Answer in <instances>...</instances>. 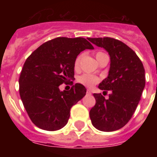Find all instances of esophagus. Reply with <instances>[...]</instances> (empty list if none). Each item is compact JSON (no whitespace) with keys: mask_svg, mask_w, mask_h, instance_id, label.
Listing matches in <instances>:
<instances>
[{"mask_svg":"<svg viewBox=\"0 0 157 157\" xmlns=\"http://www.w3.org/2000/svg\"><path fill=\"white\" fill-rule=\"evenodd\" d=\"M86 93L88 94H91V91L90 90H88L86 91Z\"/></svg>","mask_w":157,"mask_h":157,"instance_id":"1","label":"esophagus"}]
</instances>
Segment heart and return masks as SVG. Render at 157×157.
Here are the masks:
<instances>
[{
    "mask_svg": "<svg viewBox=\"0 0 157 157\" xmlns=\"http://www.w3.org/2000/svg\"><path fill=\"white\" fill-rule=\"evenodd\" d=\"M103 54H105L104 53L98 52L96 54V59H98L99 57L103 55ZM80 61H81V56H78L76 59V60H75V67H76L79 66ZM78 81L81 84L84 85V86H87V87H91L94 85H95L96 83H98V79L96 76L90 75V74H83V75H81L78 78Z\"/></svg>",
    "mask_w": 157,
    "mask_h": 157,
    "instance_id": "heart-1",
    "label": "heart"
}]
</instances>
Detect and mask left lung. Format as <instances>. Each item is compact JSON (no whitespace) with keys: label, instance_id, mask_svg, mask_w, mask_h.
Segmentation results:
<instances>
[{"label":"left lung","instance_id":"8db88e82","mask_svg":"<svg viewBox=\"0 0 157 157\" xmlns=\"http://www.w3.org/2000/svg\"><path fill=\"white\" fill-rule=\"evenodd\" d=\"M88 40L110 56L108 76L98 85L105 93L110 90L109 98L94 94L96 103L90 117L98 130L115 131L124 126L136 110L145 87V70L135 52L121 40L111 37Z\"/></svg>","mask_w":157,"mask_h":157}]
</instances>
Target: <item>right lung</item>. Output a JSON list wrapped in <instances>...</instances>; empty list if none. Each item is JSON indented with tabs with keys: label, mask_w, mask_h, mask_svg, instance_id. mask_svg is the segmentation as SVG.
<instances>
[{
	"label": "right lung",
	"mask_w": 157,
	"mask_h": 157,
	"mask_svg": "<svg viewBox=\"0 0 157 157\" xmlns=\"http://www.w3.org/2000/svg\"><path fill=\"white\" fill-rule=\"evenodd\" d=\"M93 45L82 37H58L44 43L28 57L19 77V94L31 121L40 129L54 131L67 124L70 110L86 89L76 83L70 90L59 86L74 78L76 57Z\"/></svg>",
	"instance_id": "obj_1"
}]
</instances>
